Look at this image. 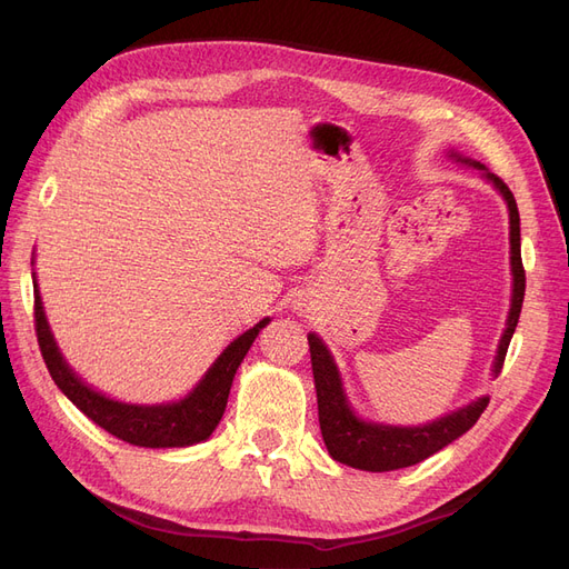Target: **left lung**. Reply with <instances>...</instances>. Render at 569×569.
I'll use <instances>...</instances> for the list:
<instances>
[{
  "instance_id": "obj_1",
  "label": "left lung",
  "mask_w": 569,
  "mask_h": 569,
  "mask_svg": "<svg viewBox=\"0 0 569 569\" xmlns=\"http://www.w3.org/2000/svg\"><path fill=\"white\" fill-rule=\"evenodd\" d=\"M458 161L470 163L472 168L481 170L498 192L503 194L510 213V268H512V299H510V313L501 341H498V351L493 358V377H498L503 368V360L510 347V339L515 327H518L522 301H525V268H522V253H520V213L515 197L508 184L489 173V170L470 159H462L458 153H451ZM308 347H311V366H313V380L318 391V420L320 432L325 439L327 451L343 465H351L358 470L368 472H389L410 468L429 456L441 451L458 437H462L468 429L479 420L481 412L489 406V396L458 408L449 416H443L435 422H427L420 427H393V425H377L356 418L351 410L347 393L341 387V377L335 366V358L327 351L322 339L318 335H308Z\"/></svg>"
}]
</instances>
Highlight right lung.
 <instances>
[{"instance_id":"add662e5","label":"right lung","mask_w":569,"mask_h":569,"mask_svg":"<svg viewBox=\"0 0 569 569\" xmlns=\"http://www.w3.org/2000/svg\"><path fill=\"white\" fill-rule=\"evenodd\" d=\"M32 287H36L38 343L51 380L94 425L132 446H144V449H182V446L199 443L213 435L222 412H226L237 368L242 366L258 332L270 322V318H263L251 330L239 335L184 399L161 406H132L94 391L68 368L44 318L38 282H32Z\"/></svg>"}]
</instances>
